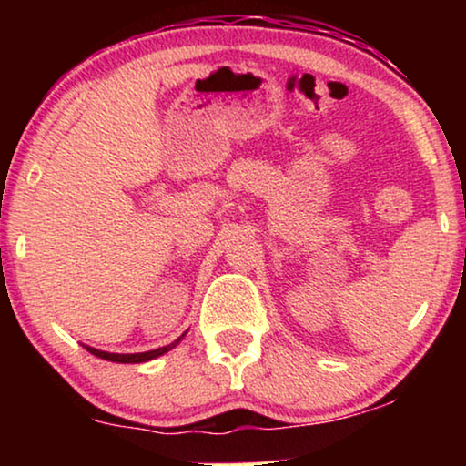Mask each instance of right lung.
Returning a JSON list of instances; mask_svg holds the SVG:
<instances>
[{
  "instance_id": "obj_1",
  "label": "right lung",
  "mask_w": 466,
  "mask_h": 466,
  "mask_svg": "<svg viewBox=\"0 0 466 466\" xmlns=\"http://www.w3.org/2000/svg\"><path fill=\"white\" fill-rule=\"evenodd\" d=\"M187 335V333H184ZM184 335L177 337L174 343H169V346H163V348H157V350H150V352H137V354H114V352H104V350H97V348H91V346H85L86 352H91L97 356V359H104V360H110V362H148L152 359H158V356L167 354L169 350H174L177 343L184 339Z\"/></svg>"
}]
</instances>
